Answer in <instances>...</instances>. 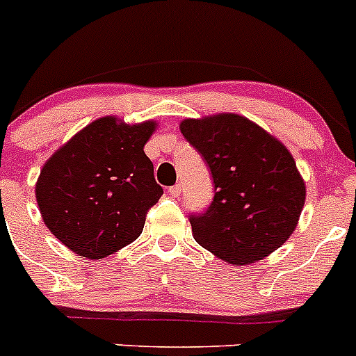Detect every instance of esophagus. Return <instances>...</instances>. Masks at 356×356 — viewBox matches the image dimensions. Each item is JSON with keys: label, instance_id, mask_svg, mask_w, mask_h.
I'll use <instances>...</instances> for the list:
<instances>
[{"label": "esophagus", "instance_id": "esophagus-1", "mask_svg": "<svg viewBox=\"0 0 356 356\" xmlns=\"http://www.w3.org/2000/svg\"><path fill=\"white\" fill-rule=\"evenodd\" d=\"M181 191H182L181 184H175V186H170V188H168V193H170L174 198H179V196H181Z\"/></svg>", "mask_w": 356, "mask_h": 356}]
</instances>
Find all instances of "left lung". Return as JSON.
I'll return each instance as SVG.
<instances>
[{
  "mask_svg": "<svg viewBox=\"0 0 356 356\" xmlns=\"http://www.w3.org/2000/svg\"><path fill=\"white\" fill-rule=\"evenodd\" d=\"M181 132L213 179L211 203L189 215L196 241L232 265L253 264L286 243L305 203V182L286 146L234 113L188 118Z\"/></svg>",
  "mask_w": 356,
  "mask_h": 356,
  "instance_id": "8db88e82",
  "label": "left lung"
}]
</instances>
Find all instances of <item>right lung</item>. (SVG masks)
<instances>
[{"mask_svg":"<svg viewBox=\"0 0 356 356\" xmlns=\"http://www.w3.org/2000/svg\"><path fill=\"white\" fill-rule=\"evenodd\" d=\"M155 127L98 118L46 161L35 198L44 224L72 251L98 260L141 236L163 195L143 149Z\"/></svg>","mask_w":356,"mask_h":356,"instance_id":"add662e5","label":"right lung"}]
</instances>
